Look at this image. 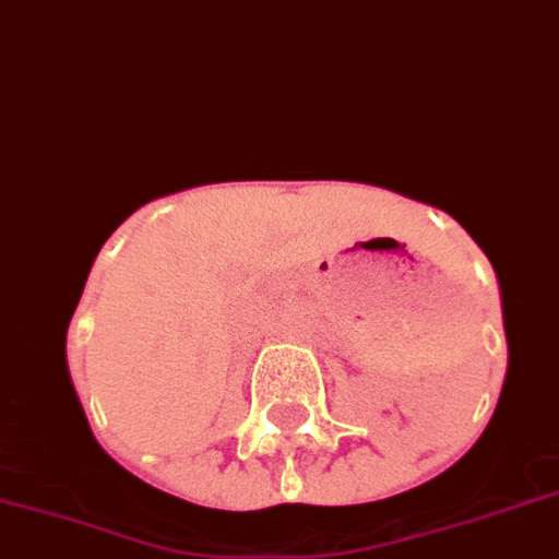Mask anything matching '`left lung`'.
Instances as JSON below:
<instances>
[{"label":"left lung","instance_id":"obj_1","mask_svg":"<svg viewBox=\"0 0 559 559\" xmlns=\"http://www.w3.org/2000/svg\"><path fill=\"white\" fill-rule=\"evenodd\" d=\"M443 209H447V212H450V214H452V217H455V221H457V223H464V217H461V214H457V212H455V209H452V206H443Z\"/></svg>","mask_w":559,"mask_h":559}]
</instances>
